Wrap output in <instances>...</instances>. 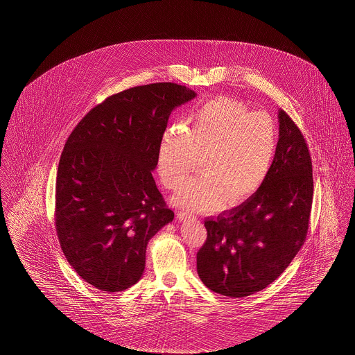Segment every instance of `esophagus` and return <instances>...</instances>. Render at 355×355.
I'll list each match as a JSON object with an SVG mask.
<instances>
[{"label":"esophagus","mask_w":355,"mask_h":355,"mask_svg":"<svg viewBox=\"0 0 355 355\" xmlns=\"http://www.w3.org/2000/svg\"><path fill=\"white\" fill-rule=\"evenodd\" d=\"M177 218L180 220H191V218H194V216L191 213H189V211H178Z\"/></svg>","instance_id":"34e87169"}]
</instances>
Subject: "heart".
<instances>
[{"label": "heart", "instance_id": "obj_1", "mask_svg": "<svg viewBox=\"0 0 355 355\" xmlns=\"http://www.w3.org/2000/svg\"><path fill=\"white\" fill-rule=\"evenodd\" d=\"M279 142L275 121L254 113L242 101L217 97L170 126L157 149V170L169 189H177L201 157V175L187 181L173 203L207 211L246 202L270 173Z\"/></svg>", "mask_w": 355, "mask_h": 355}]
</instances>
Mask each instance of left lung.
I'll return each instance as SVG.
<instances>
[{
	"label": "left lung",
	"mask_w": 355,
	"mask_h": 355,
	"mask_svg": "<svg viewBox=\"0 0 355 355\" xmlns=\"http://www.w3.org/2000/svg\"><path fill=\"white\" fill-rule=\"evenodd\" d=\"M270 173L246 202L205 220L207 238L197 253L205 286L241 298L269 286L304 245L313 203V166L306 141L284 110Z\"/></svg>",
	"instance_id": "1"
}]
</instances>
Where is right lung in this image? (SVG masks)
<instances>
[{
	"instance_id": "right-lung-1",
	"label": "right lung",
	"mask_w": 355,
	"mask_h": 355,
	"mask_svg": "<svg viewBox=\"0 0 355 355\" xmlns=\"http://www.w3.org/2000/svg\"><path fill=\"white\" fill-rule=\"evenodd\" d=\"M197 93L135 86L93 107L69 135L55 184V230L70 266L92 286L123 291L145 270L149 241L174 218L152 171L171 112Z\"/></svg>"
}]
</instances>
